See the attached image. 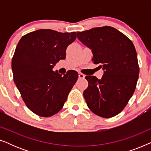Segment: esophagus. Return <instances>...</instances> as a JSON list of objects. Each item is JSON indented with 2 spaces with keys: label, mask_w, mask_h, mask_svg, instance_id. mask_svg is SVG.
<instances>
[{
  "label": "esophagus",
  "mask_w": 151,
  "mask_h": 151,
  "mask_svg": "<svg viewBox=\"0 0 151 151\" xmlns=\"http://www.w3.org/2000/svg\"><path fill=\"white\" fill-rule=\"evenodd\" d=\"M84 77H85V76H84V74H82L81 73H78V78H79L80 79H83V78H84Z\"/></svg>",
  "instance_id": "esophagus-1"
}]
</instances>
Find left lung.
Instances as JSON below:
<instances>
[{"label": "left lung", "mask_w": 151, "mask_h": 151, "mask_svg": "<svg viewBox=\"0 0 151 151\" xmlns=\"http://www.w3.org/2000/svg\"><path fill=\"white\" fill-rule=\"evenodd\" d=\"M78 40L91 50L93 61L102 68L101 79L86 76L83 95L95 114L109 118L124 109L133 96L139 77L137 53L129 38L109 26L77 32Z\"/></svg>", "instance_id": "left-lung-1"}]
</instances>
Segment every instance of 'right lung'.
I'll use <instances>...</instances> for the list:
<instances>
[{"mask_svg":"<svg viewBox=\"0 0 151 151\" xmlns=\"http://www.w3.org/2000/svg\"><path fill=\"white\" fill-rule=\"evenodd\" d=\"M76 32L39 29L24 35L18 43L12 61L14 81L27 106L35 114L50 117L63 108L77 81V71L62 76L53 68L65 60L66 49Z\"/></svg>","mask_w":151,"mask_h":151,"instance_id":"1","label":"right lung"}]
</instances>
